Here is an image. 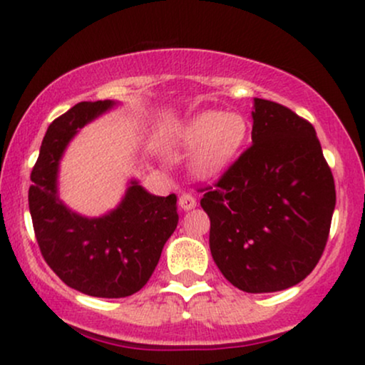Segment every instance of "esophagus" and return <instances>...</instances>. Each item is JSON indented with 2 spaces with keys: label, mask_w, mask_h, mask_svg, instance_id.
I'll list each match as a JSON object with an SVG mask.
<instances>
[{
  "label": "esophagus",
  "mask_w": 365,
  "mask_h": 365,
  "mask_svg": "<svg viewBox=\"0 0 365 365\" xmlns=\"http://www.w3.org/2000/svg\"><path fill=\"white\" fill-rule=\"evenodd\" d=\"M178 204L183 211H190V209H194L197 206V200L192 194H182L178 199Z\"/></svg>",
  "instance_id": "34e87169"
}]
</instances>
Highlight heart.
Returning <instances> with one entry per match:
<instances>
[{"label":"heart","instance_id":"obj_1","mask_svg":"<svg viewBox=\"0 0 365 365\" xmlns=\"http://www.w3.org/2000/svg\"><path fill=\"white\" fill-rule=\"evenodd\" d=\"M249 137V121L240 113L202 111L177 132L182 148H195L192 171L199 177H217L232 165Z\"/></svg>","mask_w":365,"mask_h":365}]
</instances>
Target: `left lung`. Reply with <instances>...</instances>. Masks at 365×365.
<instances>
[{"label": "left lung", "instance_id": "8db88e82", "mask_svg": "<svg viewBox=\"0 0 365 365\" xmlns=\"http://www.w3.org/2000/svg\"><path fill=\"white\" fill-rule=\"evenodd\" d=\"M252 145L200 188L216 266L247 293L290 288L328 242L336 192L316 130L282 104L254 99Z\"/></svg>", "mask_w": 365, "mask_h": 365}]
</instances>
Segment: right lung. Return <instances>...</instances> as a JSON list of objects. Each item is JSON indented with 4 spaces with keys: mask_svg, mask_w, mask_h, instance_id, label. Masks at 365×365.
Here are the masks:
<instances>
[{
    "mask_svg": "<svg viewBox=\"0 0 365 365\" xmlns=\"http://www.w3.org/2000/svg\"><path fill=\"white\" fill-rule=\"evenodd\" d=\"M113 104L83 101L58 116L46 132L29 188V209L44 261L70 288L101 299L139 292L178 225L177 195H153L135 180L120 206L101 217H83L58 199L63 150L78 128Z\"/></svg>",
    "mask_w": 365,
    "mask_h": 365,
    "instance_id": "obj_1",
    "label": "right lung"
}]
</instances>
